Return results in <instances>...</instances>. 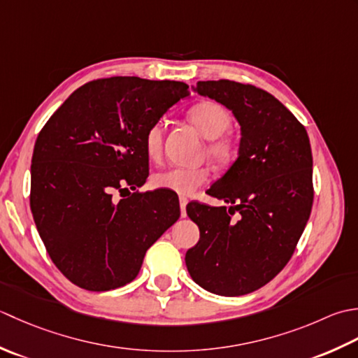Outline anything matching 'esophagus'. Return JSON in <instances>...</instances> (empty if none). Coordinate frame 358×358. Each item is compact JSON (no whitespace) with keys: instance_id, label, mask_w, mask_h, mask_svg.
<instances>
[{"instance_id":"obj_1","label":"esophagus","mask_w":358,"mask_h":358,"mask_svg":"<svg viewBox=\"0 0 358 358\" xmlns=\"http://www.w3.org/2000/svg\"><path fill=\"white\" fill-rule=\"evenodd\" d=\"M187 203H188V199L184 198V196H180V198H179V206H180V216L182 217L187 216V211H185Z\"/></svg>"}]
</instances>
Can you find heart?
<instances>
[{
	"instance_id": "b5f03b06",
	"label": "heart",
	"mask_w": 358,
	"mask_h": 358,
	"mask_svg": "<svg viewBox=\"0 0 358 358\" xmlns=\"http://www.w3.org/2000/svg\"><path fill=\"white\" fill-rule=\"evenodd\" d=\"M189 123L203 137L208 138L207 152L210 159L221 166L230 165L236 159L238 147L236 142L230 137L222 136L231 125V115L222 105L216 101H199L193 108H189L187 114ZM143 148L148 159L159 160L164 150V123L156 122L147 129L143 137ZM210 171L203 166L194 169H184L174 166L165 171L155 174L152 184L157 188L170 189L173 193L182 196L192 194L196 188L206 184Z\"/></svg>"
}]
</instances>
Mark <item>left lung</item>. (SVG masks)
Wrapping results in <instances>:
<instances>
[{"instance_id": "1", "label": "left lung", "mask_w": 358, "mask_h": 358, "mask_svg": "<svg viewBox=\"0 0 358 358\" xmlns=\"http://www.w3.org/2000/svg\"><path fill=\"white\" fill-rule=\"evenodd\" d=\"M193 91L229 108L241 127L238 157L207 189L230 207L188 203L199 227L185 255L188 273L211 294L239 296L278 275L295 252L313 202L308 133L272 94L231 80ZM238 210L236 220L231 216Z\"/></svg>"}]
</instances>
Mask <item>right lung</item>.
<instances>
[{
	"instance_id": "right-lung-1",
	"label": "right lung",
	"mask_w": 358,
	"mask_h": 358,
	"mask_svg": "<svg viewBox=\"0 0 358 358\" xmlns=\"http://www.w3.org/2000/svg\"><path fill=\"white\" fill-rule=\"evenodd\" d=\"M171 80L111 77L80 86L36 137L31 210L50 259L76 286L133 281L150 247L179 220V202L137 189L148 178L143 137L188 96Z\"/></svg>"
}]
</instances>
